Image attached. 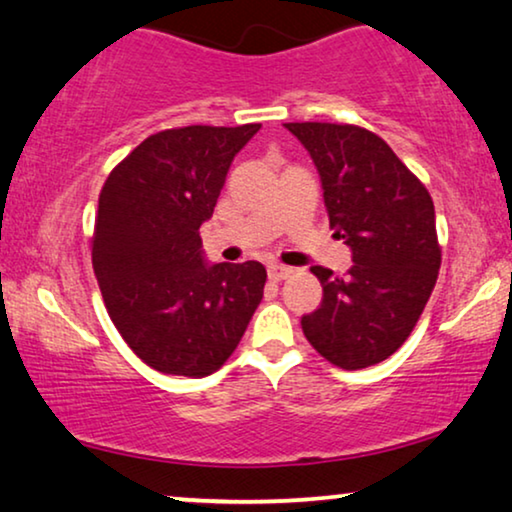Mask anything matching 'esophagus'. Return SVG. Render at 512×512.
I'll return each instance as SVG.
<instances>
[{"label": "esophagus", "mask_w": 512, "mask_h": 512, "mask_svg": "<svg viewBox=\"0 0 512 512\" xmlns=\"http://www.w3.org/2000/svg\"><path fill=\"white\" fill-rule=\"evenodd\" d=\"M292 274L290 267H283V264H271L269 267V278L271 281H285Z\"/></svg>", "instance_id": "esophagus-1"}]
</instances>
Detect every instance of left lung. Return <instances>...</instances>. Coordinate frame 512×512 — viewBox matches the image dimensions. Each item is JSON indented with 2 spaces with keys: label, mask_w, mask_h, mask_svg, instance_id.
<instances>
[{
  "label": "left lung",
  "mask_w": 512,
  "mask_h": 512,
  "mask_svg": "<svg viewBox=\"0 0 512 512\" xmlns=\"http://www.w3.org/2000/svg\"><path fill=\"white\" fill-rule=\"evenodd\" d=\"M309 149L330 229L353 250L344 276L313 267L323 302L302 318L304 337L342 370L393 356L438 281L442 248L424 182L377 133L353 124H285Z\"/></svg>",
  "instance_id": "left-lung-1"
}]
</instances>
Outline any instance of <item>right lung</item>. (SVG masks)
Wrapping results in <instances>:
<instances>
[{"instance_id": "add662e5", "label": "right lung", "mask_w": 512, "mask_h": 512, "mask_svg": "<svg viewBox=\"0 0 512 512\" xmlns=\"http://www.w3.org/2000/svg\"><path fill=\"white\" fill-rule=\"evenodd\" d=\"M262 124L166 128L142 140L100 189L93 271L114 327L142 363L208 377L241 342L267 269L203 264L201 224Z\"/></svg>"}]
</instances>
